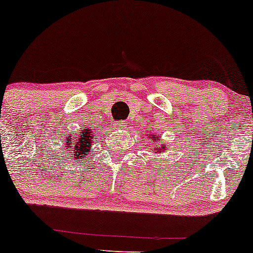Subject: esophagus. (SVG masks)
Segmentation results:
<instances>
[{"label":"esophagus","mask_w":253,"mask_h":253,"mask_svg":"<svg viewBox=\"0 0 253 253\" xmlns=\"http://www.w3.org/2000/svg\"><path fill=\"white\" fill-rule=\"evenodd\" d=\"M125 126H126V125H125V122L124 121H118V122H115V127L118 129H125Z\"/></svg>","instance_id":"1"}]
</instances>
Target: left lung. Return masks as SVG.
I'll return each mask as SVG.
<instances>
[{
	"label": "left lung",
	"instance_id": "1",
	"mask_svg": "<svg viewBox=\"0 0 253 253\" xmlns=\"http://www.w3.org/2000/svg\"><path fill=\"white\" fill-rule=\"evenodd\" d=\"M150 138H151V143L154 144H158V145H156L154 148V151H156V154H162L165 150H167L169 148V145H167L166 143H163V140L161 139V137H158V135L156 134H150L149 135ZM160 142H162V144H160Z\"/></svg>",
	"mask_w": 253,
	"mask_h": 253
}]
</instances>
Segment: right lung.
Instances as JSON below:
<instances>
[{
	"label": "right lung",
	"instance_id": "add662e5",
	"mask_svg": "<svg viewBox=\"0 0 253 253\" xmlns=\"http://www.w3.org/2000/svg\"><path fill=\"white\" fill-rule=\"evenodd\" d=\"M93 134L90 131H82L79 135H69L66 143V149L72 158H76L78 161H82V158L86 157V152H90L92 146Z\"/></svg>",
	"mask_w": 253,
	"mask_h": 253
}]
</instances>
